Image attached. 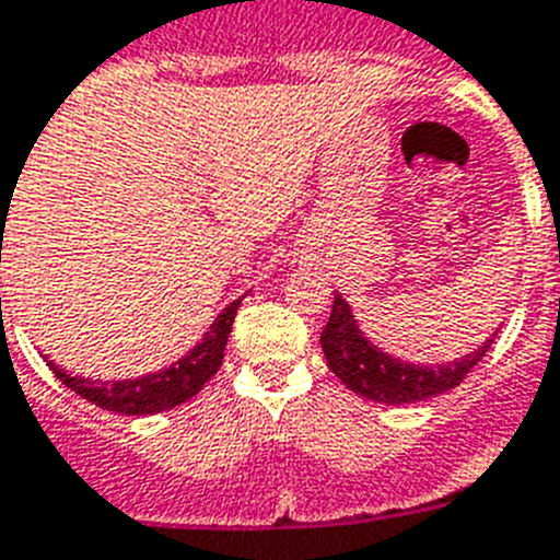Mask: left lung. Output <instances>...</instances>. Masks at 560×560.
<instances>
[{"label":"left lung","instance_id":"1","mask_svg":"<svg viewBox=\"0 0 560 560\" xmlns=\"http://www.w3.org/2000/svg\"><path fill=\"white\" fill-rule=\"evenodd\" d=\"M493 338H488L485 347L454 363H442V366L406 363L381 352L372 340H366V335L358 329V320L347 301L335 295L332 313L320 332V349L327 354V366L332 369L335 377H340L343 386L352 388L354 395L366 397V400L392 402V406H406V402L440 397L459 386L470 369L482 361Z\"/></svg>","mask_w":560,"mask_h":560}]
</instances>
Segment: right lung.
<instances>
[{
  "label": "right lung",
  "instance_id": "1",
  "mask_svg": "<svg viewBox=\"0 0 560 560\" xmlns=\"http://www.w3.org/2000/svg\"><path fill=\"white\" fill-rule=\"evenodd\" d=\"M240 304L242 299L228 304V307L217 315V320H213L211 329L206 332L202 343H197L186 358H179V361L172 363L168 369L135 377V381L95 383L90 381V377H72V374H67L65 369H58L52 361H47V366L52 369V374H56L58 381L65 383L67 388H72V392L84 397V400L106 408V411H118V415L126 417H145L158 415V411H168V408H177L186 400H191L199 388L206 386L213 374H217V369L222 366L228 335H231L233 318H236Z\"/></svg>",
  "mask_w": 560,
  "mask_h": 560
}]
</instances>
